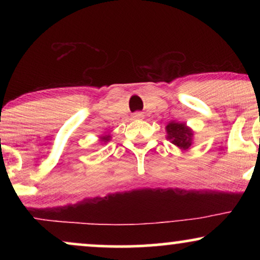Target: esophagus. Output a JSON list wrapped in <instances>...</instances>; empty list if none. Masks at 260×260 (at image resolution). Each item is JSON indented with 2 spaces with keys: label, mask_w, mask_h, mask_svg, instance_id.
Segmentation results:
<instances>
[{
  "label": "esophagus",
  "mask_w": 260,
  "mask_h": 260,
  "mask_svg": "<svg viewBox=\"0 0 260 260\" xmlns=\"http://www.w3.org/2000/svg\"><path fill=\"white\" fill-rule=\"evenodd\" d=\"M134 117H135V118H142V117H143V115H142L141 112H136L134 115Z\"/></svg>",
  "instance_id": "1"
}]
</instances>
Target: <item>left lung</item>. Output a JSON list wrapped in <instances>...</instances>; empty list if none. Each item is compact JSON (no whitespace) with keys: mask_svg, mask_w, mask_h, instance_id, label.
Instances as JSON below:
<instances>
[{"mask_svg":"<svg viewBox=\"0 0 260 260\" xmlns=\"http://www.w3.org/2000/svg\"><path fill=\"white\" fill-rule=\"evenodd\" d=\"M167 134H168V138L172 141V143L175 144L176 147L188 149L191 145L193 133L182 123L170 122L167 125Z\"/></svg>","mask_w":260,"mask_h":260,"instance_id":"8db88e82","label":"left lung"}]
</instances>
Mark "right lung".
<instances>
[{
	"mask_svg": "<svg viewBox=\"0 0 260 260\" xmlns=\"http://www.w3.org/2000/svg\"><path fill=\"white\" fill-rule=\"evenodd\" d=\"M109 140H110V136H105V137L102 138V142H108Z\"/></svg>",
	"mask_w": 260,
	"mask_h": 260,
	"instance_id": "1",
	"label": "right lung"
}]
</instances>
